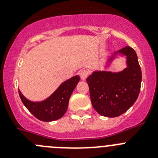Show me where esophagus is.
<instances>
[{"label":"esophagus","instance_id":"esophagus-1","mask_svg":"<svg viewBox=\"0 0 158 158\" xmlns=\"http://www.w3.org/2000/svg\"><path fill=\"white\" fill-rule=\"evenodd\" d=\"M89 72L87 69H81L80 71V73H79V75H80L81 78L82 80H85L86 78L88 77V76H89Z\"/></svg>","mask_w":158,"mask_h":158}]
</instances>
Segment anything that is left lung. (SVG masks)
Here are the masks:
<instances>
[{
	"instance_id": "left-lung-1",
	"label": "left lung",
	"mask_w": 158,
	"mask_h": 158,
	"mask_svg": "<svg viewBox=\"0 0 158 158\" xmlns=\"http://www.w3.org/2000/svg\"><path fill=\"white\" fill-rule=\"evenodd\" d=\"M118 53L127 56L126 69L118 73L96 71L86 79L94 109L111 118L122 115L135 104L142 82V70L135 50L125 47Z\"/></svg>"
}]
</instances>
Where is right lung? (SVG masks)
Masks as SVG:
<instances>
[{"label":"right lung","instance_id":"1","mask_svg":"<svg viewBox=\"0 0 158 158\" xmlns=\"http://www.w3.org/2000/svg\"><path fill=\"white\" fill-rule=\"evenodd\" d=\"M79 81V76L73 77L63 82L50 97L42 102L30 101L19 91V97L27 110L38 119L43 122L57 120L62 118L66 111L69 97Z\"/></svg>","mask_w":158,"mask_h":158}]
</instances>
